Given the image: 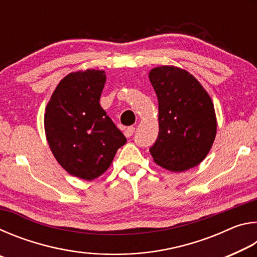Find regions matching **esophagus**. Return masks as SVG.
<instances>
[{"mask_svg":"<svg viewBox=\"0 0 257 257\" xmlns=\"http://www.w3.org/2000/svg\"><path fill=\"white\" fill-rule=\"evenodd\" d=\"M135 133V127H128L124 129V136L125 137H132Z\"/></svg>","mask_w":257,"mask_h":257,"instance_id":"obj_1","label":"esophagus"}]
</instances>
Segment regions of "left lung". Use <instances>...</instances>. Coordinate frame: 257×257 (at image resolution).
Masks as SVG:
<instances>
[{
	"instance_id": "1",
	"label": "left lung",
	"mask_w": 257,
	"mask_h": 257,
	"mask_svg": "<svg viewBox=\"0 0 257 257\" xmlns=\"http://www.w3.org/2000/svg\"><path fill=\"white\" fill-rule=\"evenodd\" d=\"M159 101V136L150 152L154 162L182 172L206 158L216 135V116L210 95L193 75L173 66L150 71Z\"/></svg>"
}]
</instances>
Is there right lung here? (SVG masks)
<instances>
[{
  "label": "right lung",
  "instance_id": "obj_1",
  "mask_svg": "<svg viewBox=\"0 0 257 257\" xmlns=\"http://www.w3.org/2000/svg\"><path fill=\"white\" fill-rule=\"evenodd\" d=\"M105 81L103 70L69 73L56 86L44 115L56 161L71 176L88 181L103 175L127 143L99 104Z\"/></svg>",
  "mask_w": 257,
  "mask_h": 257
}]
</instances>
